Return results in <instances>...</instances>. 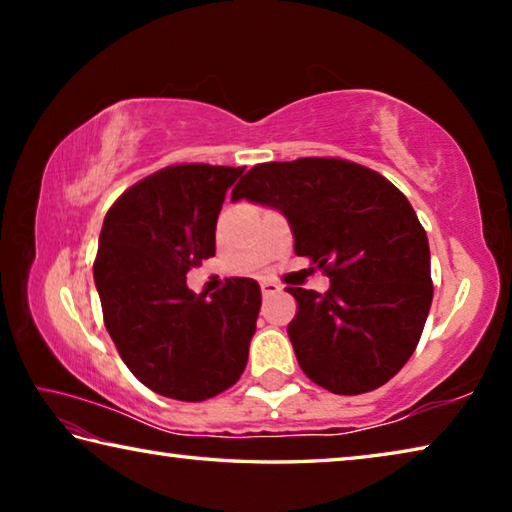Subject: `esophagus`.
Listing matches in <instances>:
<instances>
[{
	"label": "esophagus",
	"instance_id": "esophagus-1",
	"mask_svg": "<svg viewBox=\"0 0 512 512\" xmlns=\"http://www.w3.org/2000/svg\"><path fill=\"white\" fill-rule=\"evenodd\" d=\"M280 291H282L280 284H275V282H262V296H264V298L275 296V293H280Z\"/></svg>",
	"mask_w": 512,
	"mask_h": 512
}]
</instances>
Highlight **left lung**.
Returning <instances> with one entry per match:
<instances>
[{"label":"left lung","instance_id":"1","mask_svg":"<svg viewBox=\"0 0 512 512\" xmlns=\"http://www.w3.org/2000/svg\"><path fill=\"white\" fill-rule=\"evenodd\" d=\"M273 207L296 255L329 275V291L289 287L300 368L336 395L384 386L418 345L433 287L427 232L411 203L377 171L339 158L266 162L232 189V203Z\"/></svg>","mask_w":512,"mask_h":512}]
</instances>
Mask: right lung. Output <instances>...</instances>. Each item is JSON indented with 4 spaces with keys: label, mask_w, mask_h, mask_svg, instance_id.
Wrapping results in <instances>:
<instances>
[{
    "label": "right lung",
    "mask_w": 512,
    "mask_h": 512,
    "mask_svg": "<svg viewBox=\"0 0 512 512\" xmlns=\"http://www.w3.org/2000/svg\"><path fill=\"white\" fill-rule=\"evenodd\" d=\"M244 167L176 164L117 198L94 259L103 323L128 370L158 395L203 402L246 368L262 291L232 277L196 293L187 273L214 257L216 219Z\"/></svg>",
    "instance_id": "obj_1"
}]
</instances>
